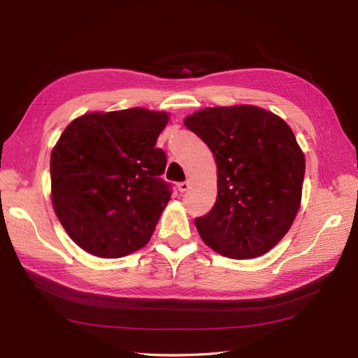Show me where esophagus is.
<instances>
[{
  "label": "esophagus",
  "mask_w": 358,
  "mask_h": 358,
  "mask_svg": "<svg viewBox=\"0 0 358 358\" xmlns=\"http://www.w3.org/2000/svg\"><path fill=\"white\" fill-rule=\"evenodd\" d=\"M177 187H178V191L181 194H185V192L189 191V187H191V183H189V181H183V183H178Z\"/></svg>",
  "instance_id": "1"
}]
</instances>
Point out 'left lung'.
Returning a JSON list of instances; mask_svg holds the SVG:
<instances>
[{
	"label": "left lung",
	"mask_w": 358,
	"mask_h": 358,
	"mask_svg": "<svg viewBox=\"0 0 358 358\" xmlns=\"http://www.w3.org/2000/svg\"><path fill=\"white\" fill-rule=\"evenodd\" d=\"M217 163V201L195 218L200 237L229 258H255L285 237L300 209L305 155L292 129L257 106H220L185 118Z\"/></svg>",
	"instance_id": "8db88e82"
}]
</instances>
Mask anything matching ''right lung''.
I'll use <instances>...</instances> for the list:
<instances>
[{
    "mask_svg": "<svg viewBox=\"0 0 358 358\" xmlns=\"http://www.w3.org/2000/svg\"><path fill=\"white\" fill-rule=\"evenodd\" d=\"M169 113L132 108L90 112L64 129L50 155L52 204L86 252L120 258L150 240L171 200L157 138Z\"/></svg>",
    "mask_w": 358,
    "mask_h": 358,
    "instance_id": "obj_1",
    "label": "right lung"
}]
</instances>
